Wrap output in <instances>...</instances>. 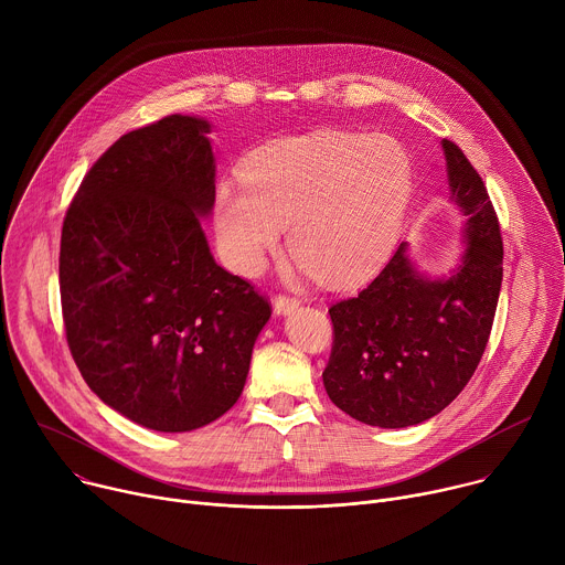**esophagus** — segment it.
Returning a JSON list of instances; mask_svg holds the SVG:
<instances>
[{
    "label": "esophagus",
    "instance_id": "esophagus-1",
    "mask_svg": "<svg viewBox=\"0 0 565 565\" xmlns=\"http://www.w3.org/2000/svg\"><path fill=\"white\" fill-rule=\"evenodd\" d=\"M299 306H301V301L297 297H290V295L275 297V312L277 315H288V312H292Z\"/></svg>",
    "mask_w": 565,
    "mask_h": 565
}]
</instances>
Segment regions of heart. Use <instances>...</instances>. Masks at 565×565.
<instances>
[{
    "mask_svg": "<svg viewBox=\"0 0 565 565\" xmlns=\"http://www.w3.org/2000/svg\"><path fill=\"white\" fill-rule=\"evenodd\" d=\"M414 192V160L386 134L321 129L259 147L244 183L221 181L214 227L223 259L257 273L279 246L327 286L366 279L391 253Z\"/></svg>",
    "mask_w": 565,
    "mask_h": 565,
    "instance_id": "b5f03b06",
    "label": "heart"
}]
</instances>
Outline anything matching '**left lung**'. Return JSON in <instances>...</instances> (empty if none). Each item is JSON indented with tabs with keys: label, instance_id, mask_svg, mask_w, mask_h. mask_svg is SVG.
<instances>
[{
	"label": "left lung",
	"instance_id": "1",
	"mask_svg": "<svg viewBox=\"0 0 565 565\" xmlns=\"http://www.w3.org/2000/svg\"><path fill=\"white\" fill-rule=\"evenodd\" d=\"M443 149L451 199L467 216L460 268L427 279L399 244L358 297L329 308L333 349L321 377L335 407L371 427H412L440 414L492 333L503 281L499 216L462 149L447 138Z\"/></svg>",
	"mask_w": 565,
	"mask_h": 565
}]
</instances>
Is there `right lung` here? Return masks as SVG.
Returning a JSON list of instances; mask_svg holds the SVG:
<instances>
[{
    "instance_id": "1",
    "label": "right lung",
    "mask_w": 565,
    "mask_h": 565,
    "mask_svg": "<svg viewBox=\"0 0 565 565\" xmlns=\"http://www.w3.org/2000/svg\"><path fill=\"white\" fill-rule=\"evenodd\" d=\"M201 118L120 136L66 207L60 297L68 351L89 388L153 431H192L244 391L270 301L210 255L214 205Z\"/></svg>"
}]
</instances>
